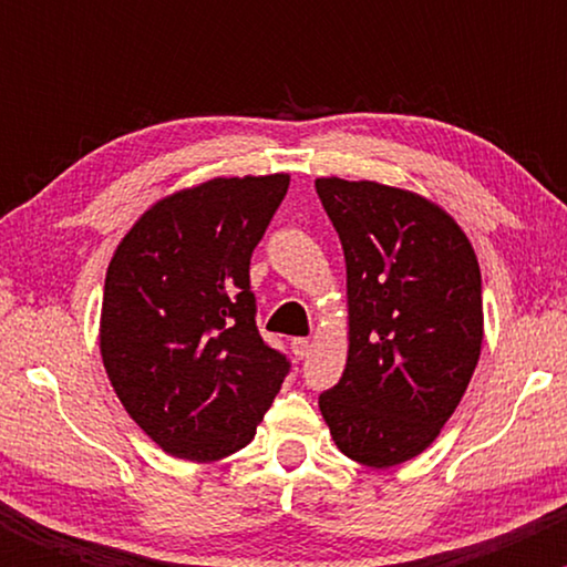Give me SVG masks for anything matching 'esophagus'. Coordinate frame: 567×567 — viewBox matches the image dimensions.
Here are the masks:
<instances>
[{"label": "esophagus", "mask_w": 567, "mask_h": 567, "mask_svg": "<svg viewBox=\"0 0 567 567\" xmlns=\"http://www.w3.org/2000/svg\"><path fill=\"white\" fill-rule=\"evenodd\" d=\"M290 349H292V354H296V360H303V357L311 351V341L309 338H292Z\"/></svg>", "instance_id": "34e87169"}]
</instances>
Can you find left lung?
I'll list each match as a JSON object with an SVG mask.
<instances>
[{"mask_svg": "<svg viewBox=\"0 0 567 567\" xmlns=\"http://www.w3.org/2000/svg\"><path fill=\"white\" fill-rule=\"evenodd\" d=\"M315 186L343 245L349 320L322 419L343 455L389 470L437 440L470 386L485 338L480 264L424 194L338 175Z\"/></svg>", "mask_w": 567, "mask_h": 567, "instance_id": "obj_1", "label": "left lung"}]
</instances>
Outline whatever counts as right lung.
I'll return each instance as SVG.
<instances>
[{"instance_id": "right-lung-1", "label": "right lung", "mask_w": 567, "mask_h": 567, "mask_svg": "<svg viewBox=\"0 0 567 567\" xmlns=\"http://www.w3.org/2000/svg\"><path fill=\"white\" fill-rule=\"evenodd\" d=\"M288 186V173H269L178 188L116 245L101 360L130 419L175 458L243 451L288 375L258 336L250 292V256Z\"/></svg>"}]
</instances>
